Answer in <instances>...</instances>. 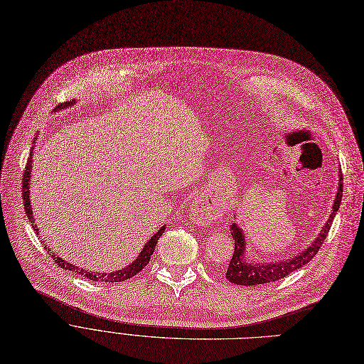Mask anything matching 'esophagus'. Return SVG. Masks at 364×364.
<instances>
[{
	"label": "esophagus",
	"instance_id": "obj_1",
	"mask_svg": "<svg viewBox=\"0 0 364 364\" xmlns=\"http://www.w3.org/2000/svg\"><path fill=\"white\" fill-rule=\"evenodd\" d=\"M190 218L196 224L206 225L220 218V209L215 203L206 200H195L190 205Z\"/></svg>",
	"mask_w": 364,
	"mask_h": 364
}]
</instances>
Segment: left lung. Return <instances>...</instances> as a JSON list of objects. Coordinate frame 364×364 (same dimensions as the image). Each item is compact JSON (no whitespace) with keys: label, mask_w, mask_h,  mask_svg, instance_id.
Listing matches in <instances>:
<instances>
[{"label":"left lung","mask_w":364,"mask_h":364,"mask_svg":"<svg viewBox=\"0 0 364 364\" xmlns=\"http://www.w3.org/2000/svg\"><path fill=\"white\" fill-rule=\"evenodd\" d=\"M338 192L335 195L333 206H332V214L329 215L328 221L324 223L321 230L316 236V239L305 247L304 251H299L294 257L283 258L277 261H252L246 259V250H247V242L243 228L239 227L236 223L230 225L232 236L235 239V252L232 257L230 264L227 267L225 279L235 284L242 286H255V284H264V283H272L279 279H283L288 274H291L295 270H299L307 262H310L314 255L318 252L323 242L326 240V236L331 230V225L333 223V218L338 213L341 206L342 192H343V183H342V172L338 171ZM236 217V215H235ZM250 258V257H247Z\"/></svg>","instance_id":"left-lung-1"}]
</instances>
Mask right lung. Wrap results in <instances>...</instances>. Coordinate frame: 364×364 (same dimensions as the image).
<instances>
[{"label": "right lung", "instance_id": "obj_1", "mask_svg": "<svg viewBox=\"0 0 364 364\" xmlns=\"http://www.w3.org/2000/svg\"><path fill=\"white\" fill-rule=\"evenodd\" d=\"M75 105V100H72V102H66V103H63V105H59L57 106L55 109H54V112L57 110H62V109H65V107H70V106H73ZM36 136H35V141H36ZM35 149V146H32V150ZM32 151H31V155H29V158H28V164H26V168H25V174H23V188H22V195H23V205H25V213L28 214V218H29V221L32 223V228H33V232L36 233V236L38 237H41L40 236V228H38V225L35 224V218H33V211H32V205H31V190H29V187H31V177H32ZM165 232V225H162L159 230L153 235L149 240H147V243L141 247V251H140V254H139V257L134 259L131 264H128L127 267H124V269H121V270H117V272H112V273H102V272H91V270H85V269H82V267H78L76 264H70V262H68V261H65L62 257H57L54 252H53V250H50V247H47V245L44 246L46 250H47V252L51 255V258L55 261V264L59 265V267H62V269H65V270H69V272H75V273H78V274H81L82 277H87V279H90V280H94V282H109V283H113V282H124V280H127V279H129V277H132V276H136L139 272H141L144 267L147 265V262H149V259H150V255L155 252V247H156V243H158V240H159V237L162 236V233ZM41 242H44V240H41Z\"/></svg>", "mask_w": 364, "mask_h": 364}]
</instances>
